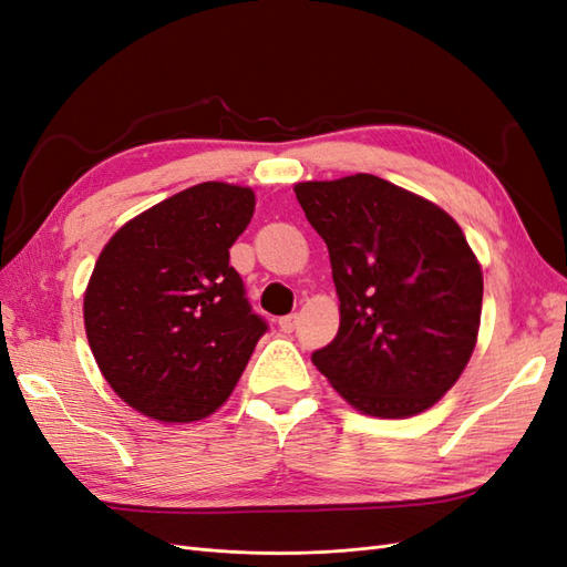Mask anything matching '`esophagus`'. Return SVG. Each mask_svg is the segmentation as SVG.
Here are the masks:
<instances>
[{"instance_id":"esophagus-1","label":"esophagus","mask_w":567,"mask_h":567,"mask_svg":"<svg viewBox=\"0 0 567 567\" xmlns=\"http://www.w3.org/2000/svg\"><path fill=\"white\" fill-rule=\"evenodd\" d=\"M298 315H284V317H279V329L284 331V333H290L298 326Z\"/></svg>"}]
</instances>
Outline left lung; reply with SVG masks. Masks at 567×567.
Here are the masks:
<instances>
[{"instance_id": "8db88e82", "label": "left lung", "mask_w": 567, "mask_h": 567, "mask_svg": "<svg viewBox=\"0 0 567 567\" xmlns=\"http://www.w3.org/2000/svg\"><path fill=\"white\" fill-rule=\"evenodd\" d=\"M326 241L340 329L315 367L362 414L414 416L447 392L473 354L483 271L437 205L373 175L296 186Z\"/></svg>"}]
</instances>
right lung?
Segmentation results:
<instances>
[{"label": "right lung", "instance_id": "obj_1", "mask_svg": "<svg viewBox=\"0 0 567 567\" xmlns=\"http://www.w3.org/2000/svg\"><path fill=\"white\" fill-rule=\"evenodd\" d=\"M252 210L250 188L203 182L127 221L101 250L84 329L104 379L140 414H213L267 333L229 265Z\"/></svg>", "mask_w": 567, "mask_h": 567}]
</instances>
